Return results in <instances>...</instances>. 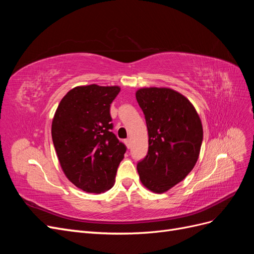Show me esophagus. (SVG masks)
<instances>
[{
    "label": "esophagus",
    "instance_id": "obj_1",
    "mask_svg": "<svg viewBox=\"0 0 254 254\" xmlns=\"http://www.w3.org/2000/svg\"><path fill=\"white\" fill-rule=\"evenodd\" d=\"M125 144H126V146H127L128 148H130V147H131V140H130V139H126V140H125Z\"/></svg>",
    "mask_w": 254,
    "mask_h": 254
}]
</instances>
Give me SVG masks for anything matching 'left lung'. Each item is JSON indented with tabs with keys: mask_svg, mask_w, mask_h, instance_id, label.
<instances>
[{
	"mask_svg": "<svg viewBox=\"0 0 254 254\" xmlns=\"http://www.w3.org/2000/svg\"><path fill=\"white\" fill-rule=\"evenodd\" d=\"M148 130L147 155L136 164L145 188L164 193L193 170L200 152L201 121L187 97L167 88L136 91Z\"/></svg>",
	"mask_w": 254,
	"mask_h": 254,
	"instance_id": "8db88e82",
	"label": "left lung"
}]
</instances>
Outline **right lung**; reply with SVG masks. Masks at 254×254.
<instances>
[{"mask_svg": "<svg viewBox=\"0 0 254 254\" xmlns=\"http://www.w3.org/2000/svg\"><path fill=\"white\" fill-rule=\"evenodd\" d=\"M119 87H76L61 99L52 124L54 147L61 168L87 193L110 190L126 145L112 132L110 105Z\"/></svg>", "mask_w": 254, "mask_h": 254, "instance_id": "1", "label": "right lung"}]
</instances>
